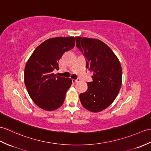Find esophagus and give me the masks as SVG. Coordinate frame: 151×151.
Segmentation results:
<instances>
[{"label":"esophagus","instance_id":"1","mask_svg":"<svg viewBox=\"0 0 151 151\" xmlns=\"http://www.w3.org/2000/svg\"><path fill=\"white\" fill-rule=\"evenodd\" d=\"M80 81V79H76V80H75V79H73L72 80V82H73V83H76V82H79Z\"/></svg>","mask_w":151,"mask_h":151}]
</instances>
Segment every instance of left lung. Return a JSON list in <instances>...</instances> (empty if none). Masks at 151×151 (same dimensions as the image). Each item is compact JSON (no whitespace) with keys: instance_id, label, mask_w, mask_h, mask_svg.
<instances>
[{"instance_id":"8db88e82","label":"left lung","mask_w":151,"mask_h":151,"mask_svg":"<svg viewBox=\"0 0 151 151\" xmlns=\"http://www.w3.org/2000/svg\"><path fill=\"white\" fill-rule=\"evenodd\" d=\"M76 45L86 61V68L93 72L88 89L80 94L84 108L96 113L113 102L122 86V70L120 61L110 47L95 38L76 37Z\"/></svg>"}]
</instances>
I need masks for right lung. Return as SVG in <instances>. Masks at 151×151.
<instances>
[{
    "label": "right lung",
    "instance_id": "obj_1",
    "mask_svg": "<svg viewBox=\"0 0 151 151\" xmlns=\"http://www.w3.org/2000/svg\"><path fill=\"white\" fill-rule=\"evenodd\" d=\"M75 44L73 37L50 38L38 45L26 63L24 83L31 99L42 109L54 111L64 103L72 80L56 76L53 71L59 69V60Z\"/></svg>",
    "mask_w": 151,
    "mask_h": 151
}]
</instances>
